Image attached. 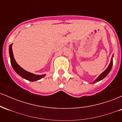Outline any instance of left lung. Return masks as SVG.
Listing matches in <instances>:
<instances>
[{"mask_svg":"<svg viewBox=\"0 0 122 122\" xmlns=\"http://www.w3.org/2000/svg\"><path fill=\"white\" fill-rule=\"evenodd\" d=\"M112 65H113V61L111 60V62H110V65H109L108 66V68H107V69H106V71H105L104 72H103V73H102L101 75L99 76L98 77L97 79L95 80V81H93V83H95V82H97L98 81H99L101 80L104 79L105 77H106V76H107L108 74L109 73V72H110L111 69V68H112Z\"/></svg>","mask_w":122,"mask_h":122,"instance_id":"obj_1","label":"left lung"}]
</instances>
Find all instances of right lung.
I'll return each instance as SVG.
<instances>
[{
    "mask_svg": "<svg viewBox=\"0 0 122 122\" xmlns=\"http://www.w3.org/2000/svg\"><path fill=\"white\" fill-rule=\"evenodd\" d=\"M12 45L11 44L9 46V53L10 56V61L11 64L12 68L14 69V71L22 77L27 80L30 81H37L40 80L43 77L45 76V75H36L34 74L31 73L30 72H28L25 70L22 69V68L16 63V61L14 57L13 53L12 50Z\"/></svg>",
    "mask_w": 122,
    "mask_h": 122,
    "instance_id": "right-lung-1",
    "label": "right lung"
}]
</instances>
